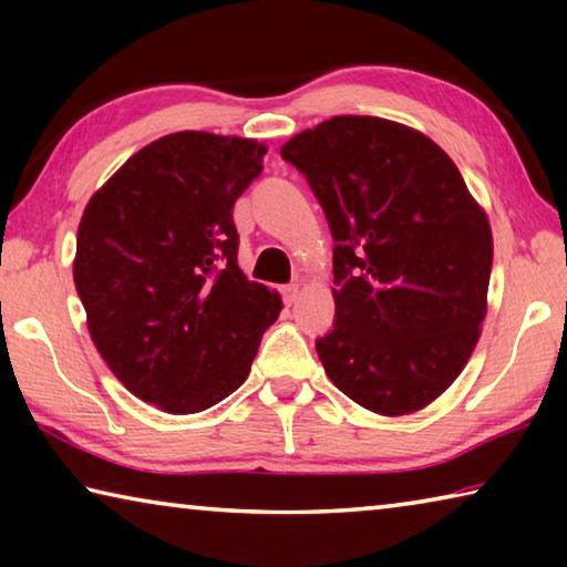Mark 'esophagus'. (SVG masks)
I'll return each mask as SVG.
<instances>
[{"label":"esophagus","instance_id":"1","mask_svg":"<svg viewBox=\"0 0 567 567\" xmlns=\"http://www.w3.org/2000/svg\"><path fill=\"white\" fill-rule=\"evenodd\" d=\"M297 297H300V285H285V287H282V300H285V305H295Z\"/></svg>","mask_w":567,"mask_h":567}]
</instances>
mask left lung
I'll use <instances>...</instances> for the list:
<instances>
[{
	"label": "left lung",
	"instance_id": "8db88e82",
	"mask_svg": "<svg viewBox=\"0 0 567 567\" xmlns=\"http://www.w3.org/2000/svg\"><path fill=\"white\" fill-rule=\"evenodd\" d=\"M334 239L332 385L385 417L427 408L473 354L493 233L455 162L408 124L342 114L285 142Z\"/></svg>",
	"mask_w": 567,
	"mask_h": 567
}]
</instances>
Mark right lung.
<instances>
[{
    "instance_id": "add662e5",
    "label": "right lung",
    "mask_w": 567,
    "mask_h": 567,
    "mask_svg": "<svg viewBox=\"0 0 567 567\" xmlns=\"http://www.w3.org/2000/svg\"><path fill=\"white\" fill-rule=\"evenodd\" d=\"M265 152L245 137L165 134L84 207L74 287L90 338L134 398L169 415L233 395L282 310L237 265L233 207Z\"/></svg>"
}]
</instances>
